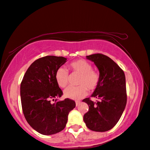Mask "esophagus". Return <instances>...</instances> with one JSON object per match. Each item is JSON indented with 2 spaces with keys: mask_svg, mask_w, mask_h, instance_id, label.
<instances>
[{
  "mask_svg": "<svg viewBox=\"0 0 150 150\" xmlns=\"http://www.w3.org/2000/svg\"><path fill=\"white\" fill-rule=\"evenodd\" d=\"M80 101H75V104H76V106H78L79 105V104H80Z\"/></svg>",
  "mask_w": 150,
  "mask_h": 150,
  "instance_id": "1",
  "label": "esophagus"
}]
</instances>
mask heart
I'll use <instances>...</instances> for the list:
<instances>
[{
	"mask_svg": "<svg viewBox=\"0 0 150 150\" xmlns=\"http://www.w3.org/2000/svg\"><path fill=\"white\" fill-rule=\"evenodd\" d=\"M69 69L73 73L79 74L77 87H69L63 91L66 98L79 100L87 95V90L93 92L100 84L99 73L93 70V66L84 59L74 61L69 64ZM55 81L60 87H65L69 82V74L64 67H59L55 73Z\"/></svg>",
	"mask_w": 150,
	"mask_h": 150,
	"instance_id": "obj_1",
	"label": "heart"
}]
</instances>
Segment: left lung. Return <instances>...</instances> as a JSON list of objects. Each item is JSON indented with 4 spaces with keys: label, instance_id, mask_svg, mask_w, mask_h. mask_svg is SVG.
<instances>
[{
    "label": "left lung",
    "instance_id": "left-lung-1",
    "mask_svg": "<svg viewBox=\"0 0 150 150\" xmlns=\"http://www.w3.org/2000/svg\"><path fill=\"white\" fill-rule=\"evenodd\" d=\"M86 57L97 67L100 81L91 96L97 100L93 102L90 98L83 100L89 108L83 116V120L91 130L106 132L117 124L125 109L127 102L125 75L122 69L106 55L95 54Z\"/></svg>",
    "mask_w": 150,
    "mask_h": 150
}]
</instances>
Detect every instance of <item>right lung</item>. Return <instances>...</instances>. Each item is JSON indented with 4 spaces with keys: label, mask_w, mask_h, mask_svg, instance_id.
<instances>
[{
    "label": "right lung",
    "mask_w": 150,
    "mask_h": 150,
    "mask_svg": "<svg viewBox=\"0 0 150 150\" xmlns=\"http://www.w3.org/2000/svg\"><path fill=\"white\" fill-rule=\"evenodd\" d=\"M66 62L67 58L54 55L35 60L27 69L20 85L24 117L33 129L43 135L63 130L69 112L75 107V101L69 98L54 99L63 95L55 76Z\"/></svg>",
    "instance_id": "1"
}]
</instances>
